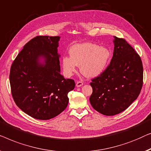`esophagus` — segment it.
I'll use <instances>...</instances> for the list:
<instances>
[{
  "label": "esophagus",
  "mask_w": 151,
  "mask_h": 151,
  "mask_svg": "<svg viewBox=\"0 0 151 151\" xmlns=\"http://www.w3.org/2000/svg\"><path fill=\"white\" fill-rule=\"evenodd\" d=\"M83 85V83L82 81H78L76 82V87H81V86H82Z\"/></svg>",
  "instance_id": "1"
}]
</instances>
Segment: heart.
Here are the masks:
<instances>
[{
    "instance_id": "1",
    "label": "heart",
    "mask_w": 151,
    "mask_h": 151,
    "mask_svg": "<svg viewBox=\"0 0 151 151\" xmlns=\"http://www.w3.org/2000/svg\"><path fill=\"white\" fill-rule=\"evenodd\" d=\"M70 57L62 59L63 71L67 76H71L81 65V70L87 76L94 77L100 75L107 66L110 52L107 48L92 43L75 44L70 49Z\"/></svg>"
}]
</instances>
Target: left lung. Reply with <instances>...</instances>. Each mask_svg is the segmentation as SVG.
<instances>
[{"label":"left lung","mask_w":151,"mask_h":151,"mask_svg":"<svg viewBox=\"0 0 151 151\" xmlns=\"http://www.w3.org/2000/svg\"><path fill=\"white\" fill-rule=\"evenodd\" d=\"M114 37L110 63L90 83L91 105L105 116H114L127 109L138 97L143 86L139 55L124 39Z\"/></svg>","instance_id":"obj_1"}]
</instances>
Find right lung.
Returning a JSON list of instances; mask_svg holds the SVG:
<instances>
[{
    "label": "right lung",
    "mask_w": 151,
    "mask_h": 151,
    "mask_svg": "<svg viewBox=\"0 0 151 151\" xmlns=\"http://www.w3.org/2000/svg\"><path fill=\"white\" fill-rule=\"evenodd\" d=\"M59 36H36L27 42L13 61L9 82L16 105L32 118L49 120L68 103V94L75 81L60 74L57 53ZM40 56L45 63H39Z\"/></svg>",
    "instance_id": "obj_1"
}]
</instances>
